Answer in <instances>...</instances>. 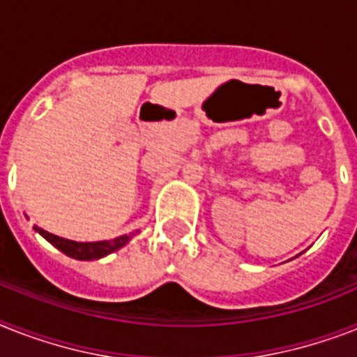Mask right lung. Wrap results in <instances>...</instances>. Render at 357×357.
<instances>
[{"mask_svg": "<svg viewBox=\"0 0 357 357\" xmlns=\"http://www.w3.org/2000/svg\"><path fill=\"white\" fill-rule=\"evenodd\" d=\"M34 231L42 234L43 238L47 240L51 245H54L58 251H62L63 255H68L75 260H98L102 257H108V255L124 248L135 234H123V236H117L113 240H102V242H75V240L62 238V236H56L53 233H47L45 229L38 227V225H34Z\"/></svg>", "mask_w": 357, "mask_h": 357, "instance_id": "obj_1", "label": "right lung"}]
</instances>
